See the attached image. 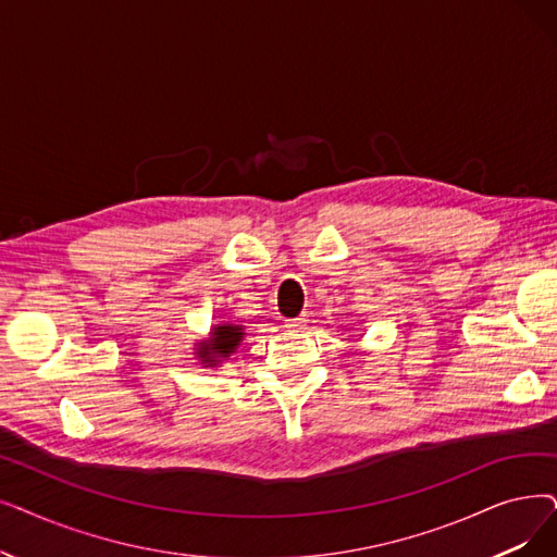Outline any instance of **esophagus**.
Here are the masks:
<instances>
[{
    "mask_svg": "<svg viewBox=\"0 0 557 557\" xmlns=\"http://www.w3.org/2000/svg\"><path fill=\"white\" fill-rule=\"evenodd\" d=\"M305 325H307V317H298V319H288V321L284 323V327H286L288 332H300V330H305Z\"/></svg>",
    "mask_w": 557,
    "mask_h": 557,
    "instance_id": "1",
    "label": "esophagus"
}]
</instances>
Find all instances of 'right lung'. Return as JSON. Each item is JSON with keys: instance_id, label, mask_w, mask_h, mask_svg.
<instances>
[{"instance_id": "add662e5", "label": "right lung", "mask_w": 557, "mask_h": 557, "mask_svg": "<svg viewBox=\"0 0 557 557\" xmlns=\"http://www.w3.org/2000/svg\"><path fill=\"white\" fill-rule=\"evenodd\" d=\"M246 336V327L240 323H219L213 325L207 334V338H200L193 348V355L200 361V364L207 367H221L225 359H230L232 352H236V348L240 346Z\"/></svg>"}]
</instances>
